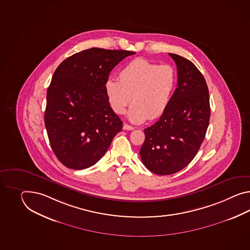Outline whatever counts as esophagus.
<instances>
[{
	"label": "esophagus",
	"mask_w": 250,
	"mask_h": 250,
	"mask_svg": "<svg viewBox=\"0 0 250 250\" xmlns=\"http://www.w3.org/2000/svg\"><path fill=\"white\" fill-rule=\"evenodd\" d=\"M123 129L124 130H134V127L132 126V125H127V124H124Z\"/></svg>",
	"instance_id": "obj_1"
}]
</instances>
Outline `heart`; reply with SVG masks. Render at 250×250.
<instances>
[{"instance_id": "b5f03b06", "label": "heart", "mask_w": 250, "mask_h": 250, "mask_svg": "<svg viewBox=\"0 0 250 250\" xmlns=\"http://www.w3.org/2000/svg\"><path fill=\"white\" fill-rule=\"evenodd\" d=\"M118 80L104 84L110 106L117 115L128 112L133 123L156 119L168 108L176 85V74L170 65H158L145 59H135L121 69Z\"/></svg>"}]
</instances>
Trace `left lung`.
<instances>
[{"mask_svg":"<svg viewBox=\"0 0 250 250\" xmlns=\"http://www.w3.org/2000/svg\"><path fill=\"white\" fill-rule=\"evenodd\" d=\"M175 61L178 83L171 101L158 121L145 129L142 162L159 175L183 170L194 158L207 132L210 107L207 83L194 64L169 53Z\"/></svg>","mask_w":250,"mask_h":250,"instance_id":"1","label":"left lung"}]
</instances>
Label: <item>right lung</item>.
I'll use <instances>...</instances> for the list:
<instances>
[{"label": "right lung", "instance_id": "1", "mask_svg": "<svg viewBox=\"0 0 250 250\" xmlns=\"http://www.w3.org/2000/svg\"><path fill=\"white\" fill-rule=\"evenodd\" d=\"M129 50L91 48L68 57L53 74L44 115L49 143L62 165L82 170L97 164L123 122L110 106L104 84Z\"/></svg>", "mask_w": 250, "mask_h": 250}]
</instances>
